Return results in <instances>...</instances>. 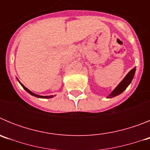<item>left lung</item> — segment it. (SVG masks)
Masks as SVG:
<instances>
[{"label": "left lung", "mask_w": 150, "mask_h": 150, "mask_svg": "<svg viewBox=\"0 0 150 150\" xmlns=\"http://www.w3.org/2000/svg\"><path fill=\"white\" fill-rule=\"evenodd\" d=\"M135 71H136V68L134 67L132 71L127 74L126 76L123 79L122 81L119 84V86L112 91V93H111L109 96L107 97V98H113V97L115 96H117V95H120L123 91H125V90L126 89L127 87L128 86V85L132 83L134 76Z\"/></svg>", "instance_id": "left-lung-1"}]
</instances>
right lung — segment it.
<instances>
[{
    "mask_svg": "<svg viewBox=\"0 0 150 150\" xmlns=\"http://www.w3.org/2000/svg\"><path fill=\"white\" fill-rule=\"evenodd\" d=\"M19 83H20V82H19ZM20 84H21V85H22V87H23V88H25V90H26V91H28V93H29V94H30V95H34V96H35V97H38V98H52V97H53V96H52V95H50V96H40V95H36V94L33 93L32 91H30V90H29V89H28V88H26V87H25V86H24L23 85H22V83H20Z\"/></svg>",
    "mask_w": 150,
    "mask_h": 150,
    "instance_id": "add662e5",
    "label": "right lung"
}]
</instances>
